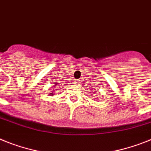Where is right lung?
<instances>
[{"label":"right lung","instance_id":"add662e5","mask_svg":"<svg viewBox=\"0 0 151 151\" xmlns=\"http://www.w3.org/2000/svg\"><path fill=\"white\" fill-rule=\"evenodd\" d=\"M54 84H55V85H54V86H56V85H57V84H58V83H55V82H54ZM49 94H50V96H53V94H52V93H49Z\"/></svg>","mask_w":151,"mask_h":151}]
</instances>
